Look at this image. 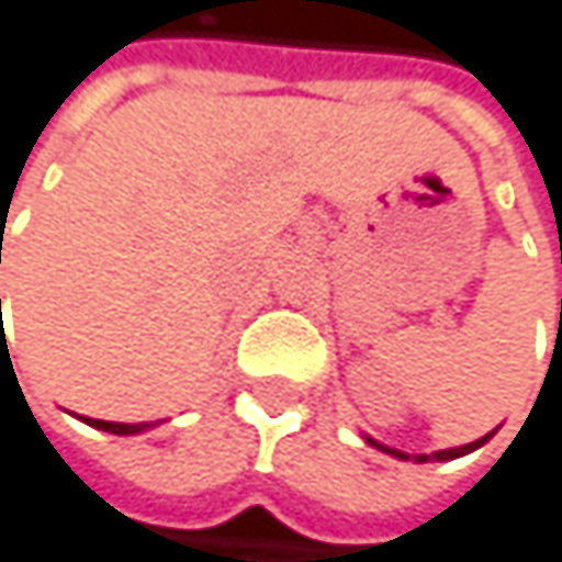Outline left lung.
<instances>
[{
  "instance_id": "8db88e82",
  "label": "left lung",
  "mask_w": 562,
  "mask_h": 562,
  "mask_svg": "<svg viewBox=\"0 0 562 562\" xmlns=\"http://www.w3.org/2000/svg\"><path fill=\"white\" fill-rule=\"evenodd\" d=\"M488 438V435H485ZM485 438H479V441H472V445H462V448H445V451H435V456H415V462H448V459H459V456H469V451H475L479 445H485ZM374 448H381V451H387V456H394V459H412V456H404V451H397V448H387V445H378L374 438H367Z\"/></svg>"
}]
</instances>
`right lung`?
Here are the masks:
<instances>
[{"label": "right lung", "mask_w": 562, "mask_h": 562, "mask_svg": "<svg viewBox=\"0 0 562 562\" xmlns=\"http://www.w3.org/2000/svg\"><path fill=\"white\" fill-rule=\"evenodd\" d=\"M87 425L100 428V431H111V435H137V431H147L155 428V422H140V425H121V422H97V418H87Z\"/></svg>", "instance_id": "add662e5"}]
</instances>
